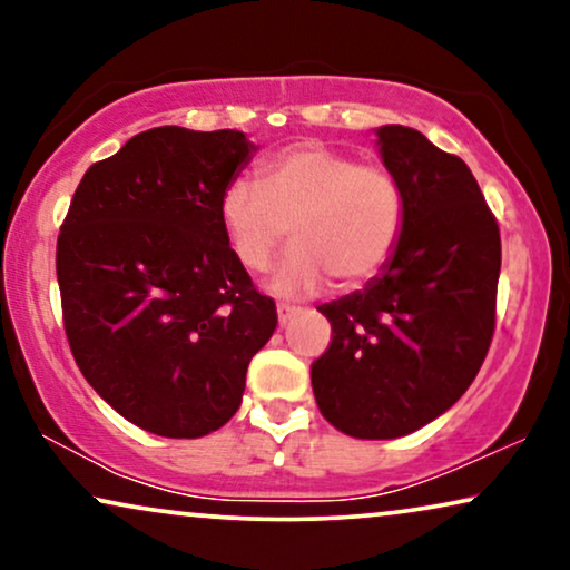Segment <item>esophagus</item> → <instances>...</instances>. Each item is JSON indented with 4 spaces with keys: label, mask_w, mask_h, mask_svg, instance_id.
I'll use <instances>...</instances> for the list:
<instances>
[{
    "label": "esophagus",
    "mask_w": 570,
    "mask_h": 570,
    "mask_svg": "<svg viewBox=\"0 0 570 570\" xmlns=\"http://www.w3.org/2000/svg\"><path fill=\"white\" fill-rule=\"evenodd\" d=\"M295 314H298V308L287 306V303H279V306H277V322H279V326H285Z\"/></svg>",
    "instance_id": "obj_1"
}]
</instances>
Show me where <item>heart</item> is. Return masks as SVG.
I'll return each instance as SVG.
<instances>
[{
    "label": "heart",
    "mask_w": 570,
    "mask_h": 570,
    "mask_svg": "<svg viewBox=\"0 0 570 570\" xmlns=\"http://www.w3.org/2000/svg\"><path fill=\"white\" fill-rule=\"evenodd\" d=\"M220 225L246 269L262 272L287 236L295 246L272 272L269 291L301 298L334 277L361 285L386 267L402 238L407 199L392 170L363 166L324 142L285 147L262 181L236 176L220 194Z\"/></svg>",
    "instance_id": "heart-1"
}]
</instances>
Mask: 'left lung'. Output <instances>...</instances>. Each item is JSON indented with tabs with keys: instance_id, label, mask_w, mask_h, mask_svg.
Returning <instances> with one entry per match:
<instances>
[{
	"instance_id": "obj_1",
	"label": "left lung",
	"mask_w": 570,
	"mask_h": 570,
	"mask_svg": "<svg viewBox=\"0 0 570 570\" xmlns=\"http://www.w3.org/2000/svg\"><path fill=\"white\" fill-rule=\"evenodd\" d=\"M407 199L396 252L363 291L324 303L332 345L311 365L322 415L386 441L441 417L478 376L495 330L501 233L472 170L417 129H376Z\"/></svg>"
}]
</instances>
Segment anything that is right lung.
I'll return each instance as SVG.
<instances>
[{"label": "right lung", "instance_id": "add662e5", "mask_svg": "<svg viewBox=\"0 0 570 570\" xmlns=\"http://www.w3.org/2000/svg\"><path fill=\"white\" fill-rule=\"evenodd\" d=\"M244 131L158 127L85 170L57 244L69 347L104 402L147 433L202 439L236 415L277 326L220 225Z\"/></svg>", "mask_w": 570, "mask_h": 570}]
</instances>
